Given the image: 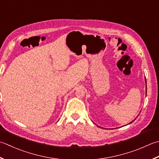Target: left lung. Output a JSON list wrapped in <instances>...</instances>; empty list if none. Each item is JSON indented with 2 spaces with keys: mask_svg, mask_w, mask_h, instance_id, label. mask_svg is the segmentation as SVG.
<instances>
[{
  "mask_svg": "<svg viewBox=\"0 0 159 159\" xmlns=\"http://www.w3.org/2000/svg\"><path fill=\"white\" fill-rule=\"evenodd\" d=\"M133 121H134V120H133ZM133 121H132V122H133ZM132 122H131V123H132Z\"/></svg>",
  "mask_w": 159,
  "mask_h": 159,
  "instance_id": "obj_1",
  "label": "left lung"
}]
</instances>
